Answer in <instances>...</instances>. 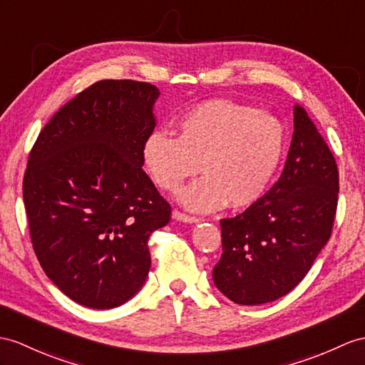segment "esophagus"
Wrapping results in <instances>:
<instances>
[{"mask_svg":"<svg viewBox=\"0 0 365 365\" xmlns=\"http://www.w3.org/2000/svg\"><path fill=\"white\" fill-rule=\"evenodd\" d=\"M172 217L178 221H182V223H197L198 221L197 217H190V215H187V213H182L180 210H173Z\"/></svg>","mask_w":365,"mask_h":365,"instance_id":"obj_1","label":"esophagus"}]
</instances>
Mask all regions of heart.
Masks as SVG:
<instances>
[{
    "instance_id": "b5f03b06",
    "label": "heart",
    "mask_w": 365,
    "mask_h": 365,
    "mask_svg": "<svg viewBox=\"0 0 365 365\" xmlns=\"http://www.w3.org/2000/svg\"><path fill=\"white\" fill-rule=\"evenodd\" d=\"M285 145L275 115L229 99H210L181 115L178 138L153 131L142 158L158 187L173 192L184 180L204 175L178 193L190 210L251 206L268 187Z\"/></svg>"
}]
</instances>
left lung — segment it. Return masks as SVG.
<instances>
[{"mask_svg": "<svg viewBox=\"0 0 365 365\" xmlns=\"http://www.w3.org/2000/svg\"><path fill=\"white\" fill-rule=\"evenodd\" d=\"M339 172L305 108L294 106L285 168L269 192L234 218H223L215 287L235 304L262 305L304 280L331 235Z\"/></svg>", "mask_w": 365, "mask_h": 365, "instance_id": "left-lung-1", "label": "left lung"}]
</instances>
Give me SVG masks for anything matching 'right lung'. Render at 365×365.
Listing matches in <instances>:
<instances>
[{"label":"right lung","mask_w":365,"mask_h":365,"mask_svg":"<svg viewBox=\"0 0 365 365\" xmlns=\"http://www.w3.org/2000/svg\"><path fill=\"white\" fill-rule=\"evenodd\" d=\"M159 90L101 80L52 115L28 159L23 198L35 255L77 304H125L150 271L148 238L172 207L142 170Z\"/></svg>","instance_id":"obj_1"}]
</instances>
